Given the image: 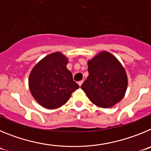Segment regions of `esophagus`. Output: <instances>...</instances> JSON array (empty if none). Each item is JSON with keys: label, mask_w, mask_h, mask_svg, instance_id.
Segmentation results:
<instances>
[{"label": "esophagus", "mask_w": 151, "mask_h": 151, "mask_svg": "<svg viewBox=\"0 0 151 151\" xmlns=\"http://www.w3.org/2000/svg\"><path fill=\"white\" fill-rule=\"evenodd\" d=\"M83 81H79V82L77 83H78V85L80 86H81V85H82V84H83Z\"/></svg>", "instance_id": "34e87169"}]
</instances>
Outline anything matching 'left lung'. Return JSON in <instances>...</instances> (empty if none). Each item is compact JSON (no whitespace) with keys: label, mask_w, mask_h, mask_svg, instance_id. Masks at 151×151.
Segmentation results:
<instances>
[{"label":"left lung","mask_w":151,"mask_h":151,"mask_svg":"<svg viewBox=\"0 0 151 151\" xmlns=\"http://www.w3.org/2000/svg\"><path fill=\"white\" fill-rule=\"evenodd\" d=\"M88 71L81 89L93 104L108 108L121 101L128 86V77L114 55L101 51L88 61Z\"/></svg>","instance_id":"1"}]
</instances>
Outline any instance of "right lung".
<instances>
[{
	"label": "right lung",
	"mask_w": 151,
	"mask_h": 151,
	"mask_svg": "<svg viewBox=\"0 0 151 151\" xmlns=\"http://www.w3.org/2000/svg\"><path fill=\"white\" fill-rule=\"evenodd\" d=\"M68 62V58L62 52H52L39 61L30 73V92L43 108H59L80 87L67 68Z\"/></svg>",
	"instance_id": "right-lung-1"
}]
</instances>
